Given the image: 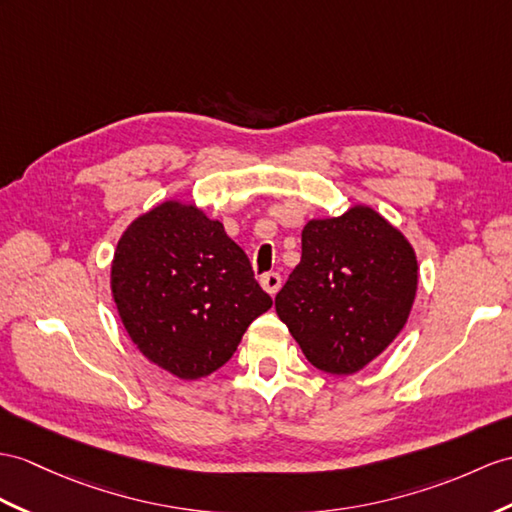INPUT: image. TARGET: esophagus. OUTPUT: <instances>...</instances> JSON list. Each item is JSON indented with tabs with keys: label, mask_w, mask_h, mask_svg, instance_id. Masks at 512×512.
Listing matches in <instances>:
<instances>
[{
	"label": "esophagus",
	"mask_w": 512,
	"mask_h": 512,
	"mask_svg": "<svg viewBox=\"0 0 512 512\" xmlns=\"http://www.w3.org/2000/svg\"><path fill=\"white\" fill-rule=\"evenodd\" d=\"M260 286H263V289L273 297L276 295L278 291H280V286H282V278H280V273H273V271H269V273H265L263 278H260Z\"/></svg>",
	"instance_id": "34e87169"
}]
</instances>
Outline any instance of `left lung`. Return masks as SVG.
I'll list each match as a JSON object with an SVG mask.
<instances>
[{"label": "left lung", "mask_w": 512, "mask_h": 512, "mask_svg": "<svg viewBox=\"0 0 512 512\" xmlns=\"http://www.w3.org/2000/svg\"><path fill=\"white\" fill-rule=\"evenodd\" d=\"M417 284L410 241L378 210L354 204L306 223L302 260L276 295V313L317 369L352 376L402 332Z\"/></svg>", "instance_id": "8db88e82"}]
</instances>
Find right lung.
I'll use <instances>...</instances> for the list:
<instances>
[{"instance_id": "add662e5", "label": "right lung", "mask_w": 512, "mask_h": 512, "mask_svg": "<svg viewBox=\"0 0 512 512\" xmlns=\"http://www.w3.org/2000/svg\"><path fill=\"white\" fill-rule=\"evenodd\" d=\"M110 291L136 350L180 380L226 365L249 323L273 304L223 223L180 199L123 230Z\"/></svg>"}]
</instances>
